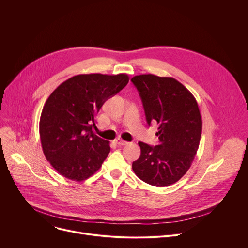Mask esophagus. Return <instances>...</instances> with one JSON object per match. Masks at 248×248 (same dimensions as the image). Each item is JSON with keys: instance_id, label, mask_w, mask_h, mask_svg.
<instances>
[{"instance_id": "34e87169", "label": "esophagus", "mask_w": 248, "mask_h": 248, "mask_svg": "<svg viewBox=\"0 0 248 248\" xmlns=\"http://www.w3.org/2000/svg\"><path fill=\"white\" fill-rule=\"evenodd\" d=\"M116 143H117L118 145L123 146V145H126L128 142H126V141H124V140L121 139V138H117V139H116Z\"/></svg>"}]
</instances>
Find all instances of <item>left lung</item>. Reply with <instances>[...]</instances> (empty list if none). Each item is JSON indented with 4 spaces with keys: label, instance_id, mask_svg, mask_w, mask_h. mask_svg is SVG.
<instances>
[{
    "label": "left lung",
    "instance_id": "obj_1",
    "mask_svg": "<svg viewBox=\"0 0 248 248\" xmlns=\"http://www.w3.org/2000/svg\"><path fill=\"white\" fill-rule=\"evenodd\" d=\"M143 104L146 121L157 123L159 142H138L140 157L132 170L146 184L163 187L181 180L195 157L202 119L194 96L172 78L140 75L131 78Z\"/></svg>",
    "mask_w": 248,
    "mask_h": 248
}]
</instances>
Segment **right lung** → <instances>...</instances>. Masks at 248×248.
I'll list each match as a JSON object with an SVG mask.
<instances>
[{
	"label": "right lung",
	"instance_id": "1",
	"mask_svg": "<svg viewBox=\"0 0 248 248\" xmlns=\"http://www.w3.org/2000/svg\"><path fill=\"white\" fill-rule=\"evenodd\" d=\"M125 74L78 75L60 84L47 99L39 123L46 159L64 178L82 182L108 157L110 142L93 132L103 104L127 83Z\"/></svg>",
	"mask_w": 248,
	"mask_h": 248
}]
</instances>
